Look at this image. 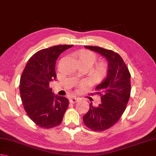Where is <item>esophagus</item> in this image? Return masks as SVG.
Wrapping results in <instances>:
<instances>
[{
  "label": "esophagus",
  "instance_id": "1",
  "mask_svg": "<svg viewBox=\"0 0 156 156\" xmlns=\"http://www.w3.org/2000/svg\"><path fill=\"white\" fill-rule=\"evenodd\" d=\"M80 99H79L78 98H76V97H73V98H71L70 99H69V102H71V103H75V102H77Z\"/></svg>",
  "mask_w": 156,
  "mask_h": 156
}]
</instances>
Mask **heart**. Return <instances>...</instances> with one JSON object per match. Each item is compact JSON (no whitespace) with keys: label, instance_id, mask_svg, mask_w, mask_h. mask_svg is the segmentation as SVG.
<instances>
[{"label":"heart","instance_id":"1","mask_svg":"<svg viewBox=\"0 0 156 156\" xmlns=\"http://www.w3.org/2000/svg\"><path fill=\"white\" fill-rule=\"evenodd\" d=\"M79 62H87L91 66L97 61V55L95 53L89 50H81L78 54ZM107 72V65L105 63H100L94 69L93 72L98 76H103Z\"/></svg>","mask_w":156,"mask_h":156}]
</instances>
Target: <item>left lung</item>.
I'll use <instances>...</instances> for the list:
<instances>
[{
  "mask_svg": "<svg viewBox=\"0 0 156 156\" xmlns=\"http://www.w3.org/2000/svg\"><path fill=\"white\" fill-rule=\"evenodd\" d=\"M84 47L103 55L108 63L107 76L95 88L96 94L101 97V104L95 107L91 102L83 117L88 128L102 131L113 126L125 111L131 96V74L117 53L98 46Z\"/></svg>",
  "mask_w": 156,
  "mask_h": 156,
  "instance_id": "obj_1",
  "label": "left lung"
}]
</instances>
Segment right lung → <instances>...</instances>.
Instances as JSON below:
<instances>
[{
  "label": "right lung",
  "mask_w": 156,
  "mask_h": 156,
  "mask_svg": "<svg viewBox=\"0 0 156 156\" xmlns=\"http://www.w3.org/2000/svg\"><path fill=\"white\" fill-rule=\"evenodd\" d=\"M73 45H59L41 49L29 58L20 79L21 101L29 117L39 127H55L61 123L69 105L68 98L55 96L49 82L56 78L55 62Z\"/></svg>",
  "instance_id": "1"
}]
</instances>
